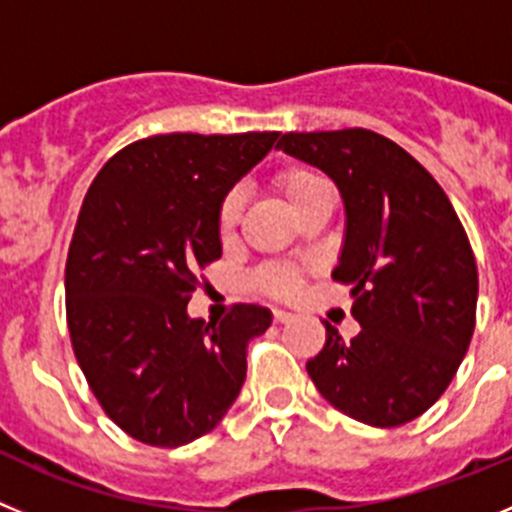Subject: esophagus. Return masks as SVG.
I'll list each match as a JSON object with an SVG mask.
<instances>
[{
	"instance_id": "34e87169",
	"label": "esophagus",
	"mask_w": 512,
	"mask_h": 512,
	"mask_svg": "<svg viewBox=\"0 0 512 512\" xmlns=\"http://www.w3.org/2000/svg\"><path fill=\"white\" fill-rule=\"evenodd\" d=\"M273 319H275V324H288V321H293V313H288V311H275V313H273Z\"/></svg>"
}]
</instances>
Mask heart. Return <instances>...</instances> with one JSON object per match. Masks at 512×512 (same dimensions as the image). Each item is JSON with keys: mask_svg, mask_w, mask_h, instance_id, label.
Instances as JSON below:
<instances>
[{"mask_svg": "<svg viewBox=\"0 0 512 512\" xmlns=\"http://www.w3.org/2000/svg\"><path fill=\"white\" fill-rule=\"evenodd\" d=\"M278 188L283 193V199L288 201V206L293 211L301 209L308 199H311L313 193H319L321 188H329L326 181L321 176H316L313 170L306 168H288L283 173H278ZM242 206H245V196L242 191H229L227 196L222 199L219 204V216H216V224H219V234L224 239H229L237 229L239 219H242ZM257 283L267 290V293H273V296H293L301 285L298 275L288 267H280V265H270L265 270H260L257 275Z\"/></svg>", "mask_w": 512, "mask_h": 512, "instance_id": "heart-1", "label": "heart"}]
</instances>
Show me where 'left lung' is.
<instances>
[{"label": "left lung", "instance_id": "1", "mask_svg": "<svg viewBox=\"0 0 512 512\" xmlns=\"http://www.w3.org/2000/svg\"><path fill=\"white\" fill-rule=\"evenodd\" d=\"M278 147L324 170L344 201V239L331 278L352 285V342L326 324L306 362L336 411L393 428L426 413L467 354L477 262L457 211L416 158L370 130L288 132Z\"/></svg>", "mask_w": 512, "mask_h": 512}]
</instances>
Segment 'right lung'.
I'll return each instance as SVG.
<instances>
[{"label":"right lung","mask_w":512,"mask_h":512,"mask_svg":"<svg viewBox=\"0 0 512 512\" xmlns=\"http://www.w3.org/2000/svg\"><path fill=\"white\" fill-rule=\"evenodd\" d=\"M278 132L155 135L132 142L86 193L66 262L71 344L104 413L150 446H183L227 416L247 344L273 313L239 303L191 319L199 270L222 257L219 204Z\"/></svg>","instance_id":"obj_1"}]
</instances>
